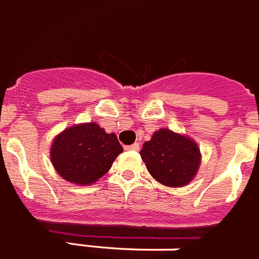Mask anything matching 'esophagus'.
Segmentation results:
<instances>
[{"mask_svg": "<svg viewBox=\"0 0 259 259\" xmlns=\"http://www.w3.org/2000/svg\"><path fill=\"white\" fill-rule=\"evenodd\" d=\"M139 148H140L139 143H135V144H132V145H127V147H125V149H127V151H139Z\"/></svg>", "mask_w": 259, "mask_h": 259, "instance_id": "obj_1", "label": "esophagus"}]
</instances>
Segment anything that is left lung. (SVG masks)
I'll use <instances>...</instances> for the list:
<instances>
[{
    "label": "left lung",
    "instance_id": "left-lung-1",
    "mask_svg": "<svg viewBox=\"0 0 259 259\" xmlns=\"http://www.w3.org/2000/svg\"><path fill=\"white\" fill-rule=\"evenodd\" d=\"M141 158L154 180L165 186L181 187L193 180L200 163L195 141L162 128L143 144Z\"/></svg>",
    "mask_w": 259,
    "mask_h": 259
}]
</instances>
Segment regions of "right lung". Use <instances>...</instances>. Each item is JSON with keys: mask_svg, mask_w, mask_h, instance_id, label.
<instances>
[{"mask_svg": "<svg viewBox=\"0 0 259 259\" xmlns=\"http://www.w3.org/2000/svg\"><path fill=\"white\" fill-rule=\"evenodd\" d=\"M121 152L116 135L106 134L97 123H88L57 135L51 148V160L65 181L92 185L107 173Z\"/></svg>", "mask_w": 259, "mask_h": 259, "instance_id": "add662e5", "label": "right lung"}]
</instances>
